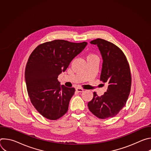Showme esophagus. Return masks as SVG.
Wrapping results in <instances>:
<instances>
[{
  "label": "esophagus",
  "instance_id": "esophagus-1",
  "mask_svg": "<svg viewBox=\"0 0 151 151\" xmlns=\"http://www.w3.org/2000/svg\"><path fill=\"white\" fill-rule=\"evenodd\" d=\"M76 91L78 92V93H82V92L83 91V89H82V88H76Z\"/></svg>",
  "mask_w": 151,
  "mask_h": 151
}]
</instances>
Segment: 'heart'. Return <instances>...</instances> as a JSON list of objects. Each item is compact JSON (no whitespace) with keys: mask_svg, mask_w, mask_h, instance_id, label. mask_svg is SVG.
Segmentation results:
<instances>
[{"mask_svg":"<svg viewBox=\"0 0 151 151\" xmlns=\"http://www.w3.org/2000/svg\"><path fill=\"white\" fill-rule=\"evenodd\" d=\"M92 55H93V54H90V55H88V56H92Z\"/></svg>","mask_w":151,"mask_h":151,"instance_id":"heart-1","label":"heart"}]
</instances>
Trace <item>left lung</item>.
<instances>
[{
    "label": "left lung",
    "instance_id": "8db88e82",
    "mask_svg": "<svg viewBox=\"0 0 151 151\" xmlns=\"http://www.w3.org/2000/svg\"><path fill=\"white\" fill-rule=\"evenodd\" d=\"M96 45L103 58L100 81L108 83L107 91L94 96L88 103L89 110L100 119L116 115L125 106L130 94L132 85L130 69L122 50L112 43L102 39L90 42Z\"/></svg>",
    "mask_w": 151,
    "mask_h": 151
}]
</instances>
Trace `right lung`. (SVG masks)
I'll return each mask as SVG.
<instances>
[{"mask_svg": "<svg viewBox=\"0 0 151 151\" xmlns=\"http://www.w3.org/2000/svg\"><path fill=\"white\" fill-rule=\"evenodd\" d=\"M87 44L54 40L40 44L30 54L25 70L27 93L35 109L45 118L56 120L68 112L75 89L60 85L57 78Z\"/></svg>", "mask_w": 151, "mask_h": 151, "instance_id": "add662e5", "label": "right lung"}]
</instances>
